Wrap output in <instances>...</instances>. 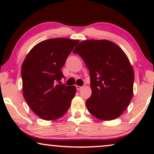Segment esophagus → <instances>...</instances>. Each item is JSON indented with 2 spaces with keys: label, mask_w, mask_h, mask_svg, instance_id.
<instances>
[{
  "label": "esophagus",
  "mask_w": 154,
  "mask_h": 154,
  "mask_svg": "<svg viewBox=\"0 0 154 154\" xmlns=\"http://www.w3.org/2000/svg\"><path fill=\"white\" fill-rule=\"evenodd\" d=\"M82 88H83V87L82 86H79V85H76V89L77 90H81Z\"/></svg>",
  "instance_id": "1"
}]
</instances>
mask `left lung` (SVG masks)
Instances as JSON below:
<instances>
[{
	"mask_svg": "<svg viewBox=\"0 0 154 154\" xmlns=\"http://www.w3.org/2000/svg\"><path fill=\"white\" fill-rule=\"evenodd\" d=\"M90 71L92 94L86 100L89 112L98 119H117L128 108L133 93L134 71L123 50L108 40H88L73 51Z\"/></svg>",
	"mask_w": 154,
	"mask_h": 154,
	"instance_id": "left-lung-1",
	"label": "left lung"
}]
</instances>
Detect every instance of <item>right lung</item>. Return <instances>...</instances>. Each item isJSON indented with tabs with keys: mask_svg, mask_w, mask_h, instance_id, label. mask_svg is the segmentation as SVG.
I'll use <instances>...</instances> for the list:
<instances>
[{
	"mask_svg": "<svg viewBox=\"0 0 154 154\" xmlns=\"http://www.w3.org/2000/svg\"><path fill=\"white\" fill-rule=\"evenodd\" d=\"M79 43L65 38L43 41L31 50L23 62V95L31 110L42 119H57L70 106L76 88L60 85L64 77L61 69Z\"/></svg>",
	"mask_w": 154,
	"mask_h": 154,
	"instance_id": "1",
	"label": "right lung"
}]
</instances>
